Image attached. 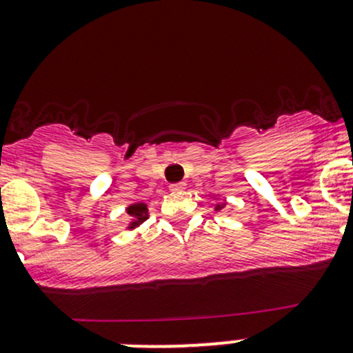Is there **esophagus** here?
<instances>
[{
	"label": "esophagus",
	"mask_w": 353,
	"mask_h": 353,
	"mask_svg": "<svg viewBox=\"0 0 353 353\" xmlns=\"http://www.w3.org/2000/svg\"><path fill=\"white\" fill-rule=\"evenodd\" d=\"M169 190H170V191H174V193H176V191H183V190H184V184H181V183H177V184H170Z\"/></svg>",
	"instance_id": "obj_1"
}]
</instances>
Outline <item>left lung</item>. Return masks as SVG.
<instances>
[{"instance_id":"8db88e82","label":"left lung","mask_w":353,"mask_h":353,"mask_svg":"<svg viewBox=\"0 0 353 353\" xmlns=\"http://www.w3.org/2000/svg\"><path fill=\"white\" fill-rule=\"evenodd\" d=\"M223 206H225V203H219V205H215V212H219V210H222Z\"/></svg>"}]
</instances>
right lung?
I'll return each mask as SVG.
<instances>
[{
    "label": "right lung",
    "instance_id": "1",
    "mask_svg": "<svg viewBox=\"0 0 353 353\" xmlns=\"http://www.w3.org/2000/svg\"><path fill=\"white\" fill-rule=\"evenodd\" d=\"M126 213L130 215V223H128V230H134L148 219V205L143 201L131 203L126 208Z\"/></svg>",
    "mask_w": 353,
    "mask_h": 353
}]
</instances>
